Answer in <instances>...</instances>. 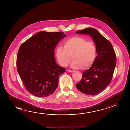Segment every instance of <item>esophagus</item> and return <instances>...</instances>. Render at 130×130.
<instances>
[{"mask_svg":"<svg viewBox=\"0 0 130 130\" xmlns=\"http://www.w3.org/2000/svg\"><path fill=\"white\" fill-rule=\"evenodd\" d=\"M68 72H74V70H68Z\"/></svg>","mask_w":130,"mask_h":130,"instance_id":"obj_1","label":"esophagus"}]
</instances>
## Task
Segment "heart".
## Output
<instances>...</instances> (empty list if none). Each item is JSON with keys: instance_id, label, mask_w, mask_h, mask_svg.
Instances as JSON below:
<instances>
[{"instance_id": "obj_1", "label": "heart", "mask_w": 130, "mask_h": 130, "mask_svg": "<svg viewBox=\"0 0 130 130\" xmlns=\"http://www.w3.org/2000/svg\"><path fill=\"white\" fill-rule=\"evenodd\" d=\"M56 57L61 66L67 67L72 58L71 67L73 68L83 67L87 69L93 64L97 56L95 43L81 36H74L67 39L63 47L58 46L56 49Z\"/></svg>"}]
</instances>
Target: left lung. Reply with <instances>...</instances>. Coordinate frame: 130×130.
<instances>
[{"label":"left lung","instance_id":"obj_1","mask_svg":"<svg viewBox=\"0 0 130 130\" xmlns=\"http://www.w3.org/2000/svg\"><path fill=\"white\" fill-rule=\"evenodd\" d=\"M76 33L91 36L98 54L92 67L84 71L76 87L83 93L95 95L102 92L111 83L117 62L116 53L111 42L96 29L87 28Z\"/></svg>","mask_w":130,"mask_h":130}]
</instances>
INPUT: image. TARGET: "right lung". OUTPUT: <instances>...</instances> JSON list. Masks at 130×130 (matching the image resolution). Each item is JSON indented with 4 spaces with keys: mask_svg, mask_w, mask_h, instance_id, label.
<instances>
[{
    "mask_svg": "<svg viewBox=\"0 0 130 130\" xmlns=\"http://www.w3.org/2000/svg\"><path fill=\"white\" fill-rule=\"evenodd\" d=\"M62 32L41 31L22 44L18 53V72L26 89L38 97L47 96L58 87V78L65 69L56 64L54 50Z\"/></svg>",
    "mask_w": 130,
    "mask_h": 130,
    "instance_id": "1",
    "label": "right lung"
}]
</instances>
